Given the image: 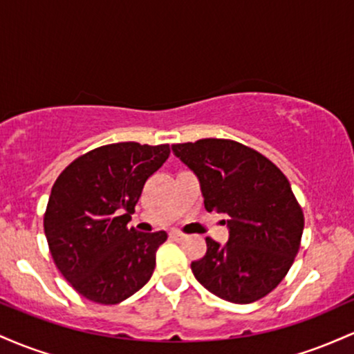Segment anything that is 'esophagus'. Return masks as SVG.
Listing matches in <instances>:
<instances>
[{
    "label": "esophagus",
    "instance_id": "obj_1",
    "mask_svg": "<svg viewBox=\"0 0 354 354\" xmlns=\"http://www.w3.org/2000/svg\"><path fill=\"white\" fill-rule=\"evenodd\" d=\"M169 238H171L173 241H181V239H185L186 236L183 233H180V231L173 230V231H169Z\"/></svg>",
    "mask_w": 354,
    "mask_h": 354
}]
</instances>
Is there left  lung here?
I'll return each instance as SVG.
<instances>
[{"instance_id":"left-lung-1","label":"left lung","mask_w":354,"mask_h":354,"mask_svg":"<svg viewBox=\"0 0 354 354\" xmlns=\"http://www.w3.org/2000/svg\"><path fill=\"white\" fill-rule=\"evenodd\" d=\"M196 174L206 211L226 214L228 241L206 238L191 271L209 293L248 304L273 291L295 261L304 228L290 181L268 158L231 140L171 146Z\"/></svg>"}]
</instances>
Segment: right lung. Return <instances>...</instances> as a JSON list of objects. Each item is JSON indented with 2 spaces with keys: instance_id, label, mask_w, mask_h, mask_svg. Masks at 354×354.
Listing matches in <instances>:
<instances>
[{
  "instance_id": "obj_1",
  "label": "right lung",
  "mask_w": 354,
  "mask_h": 354,
  "mask_svg": "<svg viewBox=\"0 0 354 354\" xmlns=\"http://www.w3.org/2000/svg\"><path fill=\"white\" fill-rule=\"evenodd\" d=\"M168 156V145H106L73 161L53 185L48 246L61 274L89 301L121 303L151 278L168 234L140 233L128 223L146 180Z\"/></svg>"
}]
</instances>
